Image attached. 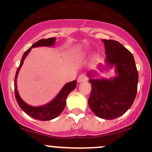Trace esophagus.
I'll return each mask as SVG.
<instances>
[{"label":"esophagus","instance_id":"1","mask_svg":"<svg viewBox=\"0 0 152 152\" xmlns=\"http://www.w3.org/2000/svg\"><path fill=\"white\" fill-rule=\"evenodd\" d=\"M87 80V78H86V76L85 74H81L78 78V82L79 83H81V82H84Z\"/></svg>","mask_w":152,"mask_h":152}]
</instances>
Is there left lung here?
<instances>
[{
    "mask_svg": "<svg viewBox=\"0 0 152 152\" xmlns=\"http://www.w3.org/2000/svg\"><path fill=\"white\" fill-rule=\"evenodd\" d=\"M105 48L106 66L99 69L115 67L116 76L94 79V71L88 72L91 91L88 104L97 117L113 120L123 115L131 107L137 93L138 73L134 58L128 50L113 39H102Z\"/></svg>",
    "mask_w": 152,
    "mask_h": 152,
    "instance_id": "8db88e82",
    "label": "left lung"
}]
</instances>
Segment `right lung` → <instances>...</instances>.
Masks as SVG:
<instances>
[{
	"label": "right lung",
	"instance_id": "right-lung-1",
	"mask_svg": "<svg viewBox=\"0 0 152 152\" xmlns=\"http://www.w3.org/2000/svg\"><path fill=\"white\" fill-rule=\"evenodd\" d=\"M56 38L52 37L49 39H43L40 40L36 42L32 46L30 47L23 55V57L21 58V61L20 62V65L16 71V76L14 79V92L16 99L17 101L18 104L20 107L21 108L25 113L29 115L34 119L39 120L42 121H50V120L54 119L56 117H58L62 113L64 110L66 104V99H67L68 95L71 91H72L76 86V81H73L71 82L68 83L65 85L61 90L58 94L51 102H50L48 104H45L42 106L38 107H32L26 104L23 99H21V96H19V92L17 90V85H16V79H17L18 74L22 66L23 63H24L25 58H26L27 55L29 54V52L31 51V48H37V47H53L56 43Z\"/></svg>",
	"mask_w": 152,
	"mask_h": 152
}]
</instances>
